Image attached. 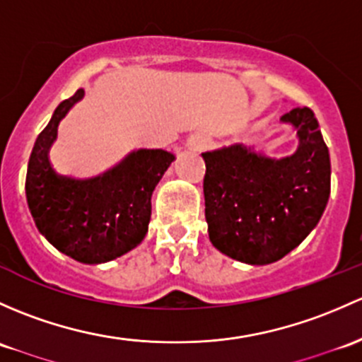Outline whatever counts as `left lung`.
<instances>
[{
	"label": "left lung",
	"mask_w": 362,
	"mask_h": 362,
	"mask_svg": "<svg viewBox=\"0 0 362 362\" xmlns=\"http://www.w3.org/2000/svg\"><path fill=\"white\" fill-rule=\"evenodd\" d=\"M281 121L298 136L295 154L272 159L243 144L203 152L210 241L234 260L267 265L295 250L317 226L332 191V163L309 107Z\"/></svg>",
	"instance_id": "8db88e82"
}]
</instances>
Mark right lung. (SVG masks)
Masks as SVG:
<instances>
[{
    "label": "right lung",
    "instance_id": "add662e5",
    "mask_svg": "<svg viewBox=\"0 0 362 362\" xmlns=\"http://www.w3.org/2000/svg\"><path fill=\"white\" fill-rule=\"evenodd\" d=\"M85 95L79 88L60 102L30 152L25 196L37 230L67 257L104 264L135 248L146 238L151 196L175 156L140 149L93 178H72L52 166L48 151L62 117Z\"/></svg>",
    "mask_w": 362,
    "mask_h": 362
}]
</instances>
